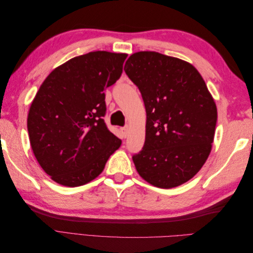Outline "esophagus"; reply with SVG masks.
<instances>
[{"mask_svg": "<svg viewBox=\"0 0 253 253\" xmlns=\"http://www.w3.org/2000/svg\"><path fill=\"white\" fill-rule=\"evenodd\" d=\"M121 133H122V136H124V138H126V137L127 136V133H128V127L127 126H125L121 128Z\"/></svg>", "mask_w": 253, "mask_h": 253, "instance_id": "34e87169", "label": "esophagus"}]
</instances>
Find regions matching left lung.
Segmentation results:
<instances>
[{
  "label": "left lung",
  "instance_id": "8db88e82",
  "mask_svg": "<svg viewBox=\"0 0 253 253\" xmlns=\"http://www.w3.org/2000/svg\"><path fill=\"white\" fill-rule=\"evenodd\" d=\"M125 72L139 88L147 112L145 140L133 156L151 185L170 189L190 180L208 158L215 133V102L196 68L178 58L138 51Z\"/></svg>",
  "mask_w": 253,
  "mask_h": 253
}]
</instances>
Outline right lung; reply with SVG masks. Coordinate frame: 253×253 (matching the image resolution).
Masks as SVG:
<instances>
[{"mask_svg":"<svg viewBox=\"0 0 253 253\" xmlns=\"http://www.w3.org/2000/svg\"><path fill=\"white\" fill-rule=\"evenodd\" d=\"M126 53L91 51L55 68L27 117L29 141L52 180L79 187L95 179L121 140L106 127L104 89L122 74Z\"/></svg>","mask_w":253,"mask_h":253,"instance_id":"add662e5","label":"right lung"}]
</instances>
